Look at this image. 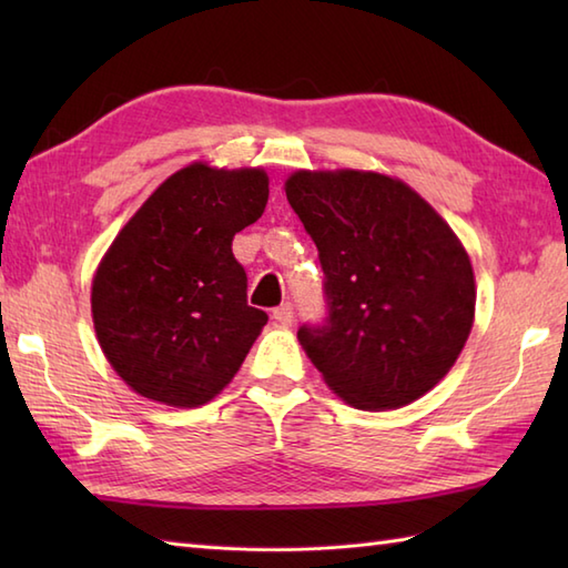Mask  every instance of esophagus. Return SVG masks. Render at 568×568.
Here are the masks:
<instances>
[{"mask_svg": "<svg viewBox=\"0 0 568 568\" xmlns=\"http://www.w3.org/2000/svg\"><path fill=\"white\" fill-rule=\"evenodd\" d=\"M273 320H275L277 324H283V327H291L293 320H295V307H293L291 303L275 307V310H273Z\"/></svg>", "mask_w": 568, "mask_h": 568, "instance_id": "1", "label": "esophagus"}]
</instances>
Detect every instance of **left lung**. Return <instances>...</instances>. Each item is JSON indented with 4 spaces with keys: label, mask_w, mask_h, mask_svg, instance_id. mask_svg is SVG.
<instances>
[{
    "label": "left lung",
    "mask_w": 568,
    "mask_h": 568,
    "mask_svg": "<svg viewBox=\"0 0 568 568\" xmlns=\"http://www.w3.org/2000/svg\"><path fill=\"white\" fill-rule=\"evenodd\" d=\"M285 195L324 271L327 315L297 329L310 361L354 407L417 400L449 373L474 324L462 241L388 175L297 171Z\"/></svg>",
    "instance_id": "left-lung-1"
}]
</instances>
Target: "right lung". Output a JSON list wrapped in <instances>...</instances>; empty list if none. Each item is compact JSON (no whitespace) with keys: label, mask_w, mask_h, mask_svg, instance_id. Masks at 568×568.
I'll list each match as a JSON object with an SVG mask.
<instances>
[{"label":"right lung","mask_w":568,"mask_h":568,"mask_svg":"<svg viewBox=\"0 0 568 568\" xmlns=\"http://www.w3.org/2000/svg\"><path fill=\"white\" fill-rule=\"evenodd\" d=\"M268 175L202 163L171 175L119 232L92 281L104 356L139 395L197 407L244 364L268 315L246 303L234 236L258 220Z\"/></svg>","instance_id":"1"}]
</instances>
